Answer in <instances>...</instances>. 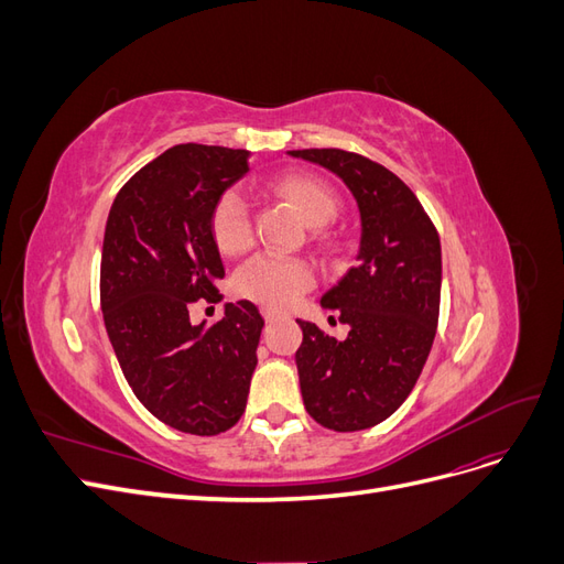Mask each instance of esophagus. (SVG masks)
Returning <instances> with one entry per match:
<instances>
[{"instance_id": "34e87169", "label": "esophagus", "mask_w": 564, "mask_h": 564, "mask_svg": "<svg viewBox=\"0 0 564 564\" xmlns=\"http://www.w3.org/2000/svg\"><path fill=\"white\" fill-rule=\"evenodd\" d=\"M261 315L265 317V322H272V319H278L282 313H280L278 308H270V305H263V308H261Z\"/></svg>"}]
</instances>
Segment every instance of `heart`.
Returning <instances> with one entry per match:
<instances>
[{
	"label": "heart",
	"mask_w": 564,
	"mask_h": 564,
	"mask_svg": "<svg viewBox=\"0 0 564 564\" xmlns=\"http://www.w3.org/2000/svg\"><path fill=\"white\" fill-rule=\"evenodd\" d=\"M270 191L282 197L305 224L317 228L329 224L338 212V197L332 185L313 174H282L270 183ZM212 235L216 247L237 256L251 247L253 228L249 204L240 191H226L214 202ZM313 284V270L299 259H284L278 253H256L235 272L232 286L242 299L259 301L270 308H284L294 303Z\"/></svg>",
	"instance_id": "heart-1"
}]
</instances>
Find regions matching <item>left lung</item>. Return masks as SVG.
<instances>
[{
  "label": "left lung",
  "instance_id": "obj_1",
  "mask_svg": "<svg viewBox=\"0 0 564 564\" xmlns=\"http://www.w3.org/2000/svg\"><path fill=\"white\" fill-rule=\"evenodd\" d=\"M329 169L360 207L357 263L322 296L350 332L344 340L296 319L305 412L338 433L386 421L414 390L440 317V235L416 195L379 162L338 148L292 150Z\"/></svg>",
  "mask_w": 564,
  "mask_h": 564
}]
</instances>
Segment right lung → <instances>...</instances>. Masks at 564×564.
Segmentation results:
<instances>
[{"instance_id":"right-lung-1","label":"right lung","mask_w":564,"mask_h":564,"mask_svg":"<svg viewBox=\"0 0 564 564\" xmlns=\"http://www.w3.org/2000/svg\"><path fill=\"white\" fill-rule=\"evenodd\" d=\"M249 152L181 143L117 193L100 253V308L117 362L152 416L191 435H218L247 406L263 317L226 303L204 327L197 301L218 303L226 268L212 235L214 202L249 172Z\"/></svg>"}]
</instances>
